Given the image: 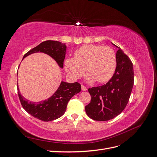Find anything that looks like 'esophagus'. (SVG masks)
<instances>
[{
  "instance_id": "1",
  "label": "esophagus",
  "mask_w": 157,
  "mask_h": 157,
  "mask_svg": "<svg viewBox=\"0 0 157 157\" xmlns=\"http://www.w3.org/2000/svg\"><path fill=\"white\" fill-rule=\"evenodd\" d=\"M81 88H82V91H86V90H87L86 87H85V86H84V85H82V86H81Z\"/></svg>"
}]
</instances>
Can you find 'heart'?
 I'll return each instance as SVG.
<instances>
[{
    "instance_id": "obj_1",
    "label": "heart",
    "mask_w": 157,
    "mask_h": 157,
    "mask_svg": "<svg viewBox=\"0 0 157 157\" xmlns=\"http://www.w3.org/2000/svg\"><path fill=\"white\" fill-rule=\"evenodd\" d=\"M117 56L114 50L99 44H86L75 52V58L65 61V68L74 78L81 77L86 69L88 82L109 81L117 68Z\"/></svg>"
}]
</instances>
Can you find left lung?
<instances>
[{"mask_svg": "<svg viewBox=\"0 0 157 157\" xmlns=\"http://www.w3.org/2000/svg\"><path fill=\"white\" fill-rule=\"evenodd\" d=\"M112 44L118 48L115 73L106 84L88 89L92 99L85 111L94 121H109L121 114L129 101L134 86L132 61L119 47Z\"/></svg>", "mask_w": 157, "mask_h": 157, "instance_id": "8db88e82", "label": "left lung"}]
</instances>
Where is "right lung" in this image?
Returning <instances> with one entry per match:
<instances>
[{"instance_id":"add662e5","label":"right lung","mask_w":157,"mask_h":157,"mask_svg":"<svg viewBox=\"0 0 157 157\" xmlns=\"http://www.w3.org/2000/svg\"><path fill=\"white\" fill-rule=\"evenodd\" d=\"M67 50L65 44L58 41L46 40L26 53L23 58L36 52H42L52 57L60 68L63 67V61ZM81 90V85L78 82L68 83L61 81L59 88L48 99L39 102L27 100L17 88L19 98L23 108L33 117L44 122L52 121L61 117L66 111L70 99Z\"/></svg>"}]
</instances>
